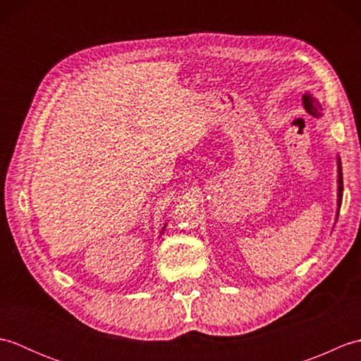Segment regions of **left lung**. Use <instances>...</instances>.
<instances>
[{
	"label": "left lung",
	"mask_w": 361,
	"mask_h": 361,
	"mask_svg": "<svg viewBox=\"0 0 361 361\" xmlns=\"http://www.w3.org/2000/svg\"><path fill=\"white\" fill-rule=\"evenodd\" d=\"M302 105L305 111L309 114H312L313 118H323V109H321V104L318 102V99L313 96L312 93H305L302 94ZM336 188H338V192H336V219H338V211H340V206H341V198H343V172H341V159L340 157L336 155Z\"/></svg>",
	"instance_id": "obj_1"
}]
</instances>
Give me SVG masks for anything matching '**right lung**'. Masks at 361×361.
<instances>
[{"label":"right lung","mask_w":361,"mask_h":361,"mask_svg":"<svg viewBox=\"0 0 361 361\" xmlns=\"http://www.w3.org/2000/svg\"><path fill=\"white\" fill-rule=\"evenodd\" d=\"M164 229H166V225H164V228H163V229H161V233H164Z\"/></svg>","instance_id":"1"}]
</instances>
